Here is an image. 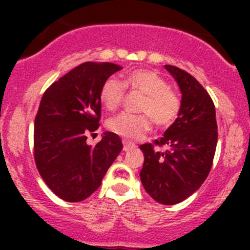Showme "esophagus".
Listing matches in <instances>:
<instances>
[{
  "instance_id": "esophagus-1",
  "label": "esophagus",
  "mask_w": 250,
  "mask_h": 250,
  "mask_svg": "<svg viewBox=\"0 0 250 250\" xmlns=\"http://www.w3.org/2000/svg\"><path fill=\"white\" fill-rule=\"evenodd\" d=\"M134 147H135V145L133 143H130V141H128V140H123V150L125 151H129Z\"/></svg>"
}]
</instances>
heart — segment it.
Returning a JSON list of instances; mask_svg holds the SVG:
<instances>
[{"label": "heart", "instance_id": "obj_1", "mask_svg": "<svg viewBox=\"0 0 250 250\" xmlns=\"http://www.w3.org/2000/svg\"><path fill=\"white\" fill-rule=\"evenodd\" d=\"M144 94L139 110L141 115L122 112L107 121V128L128 140H137L152 127V120L160 127H168L180 112V98L169 88V83L157 71L138 69L125 76V84L118 78L109 77L103 83L100 99L107 110L117 109L123 102L125 87Z\"/></svg>", "mask_w": 250, "mask_h": 250}]
</instances>
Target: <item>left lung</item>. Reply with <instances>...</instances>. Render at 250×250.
<instances>
[{
  "label": "left lung",
  "mask_w": 250,
  "mask_h": 250,
  "mask_svg": "<svg viewBox=\"0 0 250 250\" xmlns=\"http://www.w3.org/2000/svg\"><path fill=\"white\" fill-rule=\"evenodd\" d=\"M181 92L178 118L165 132L158 146L144 144V166L140 179L146 192L158 203L172 206L183 202L201 188L210 172L218 143L215 107L207 90L188 72L165 65Z\"/></svg>",
  "instance_id": "8db88e82"
}]
</instances>
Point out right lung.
I'll return each instance as SVG.
<instances>
[{"label":"right lung","mask_w":250,"mask_h":250,"mask_svg":"<svg viewBox=\"0 0 250 250\" xmlns=\"http://www.w3.org/2000/svg\"><path fill=\"white\" fill-rule=\"evenodd\" d=\"M121 69L112 62H83L42 97L35 118V162L48 188L62 200L89 197L122 151V141L112 132H105L95 146L87 144V135L99 127L103 83Z\"/></svg>","instance_id":"1"}]
</instances>
